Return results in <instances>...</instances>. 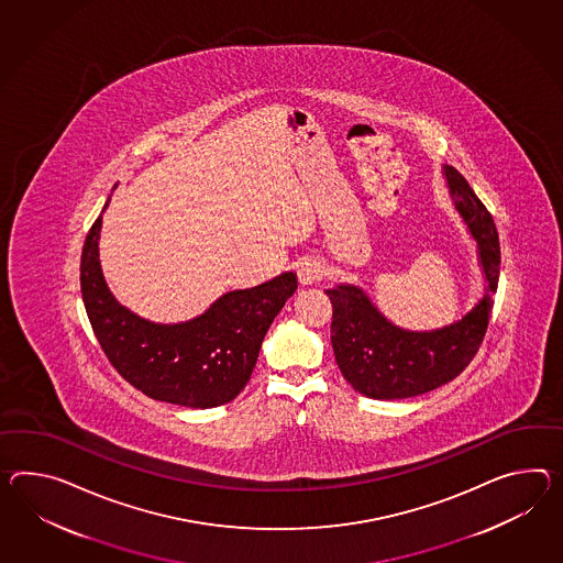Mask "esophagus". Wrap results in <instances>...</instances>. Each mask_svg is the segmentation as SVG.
Wrapping results in <instances>:
<instances>
[{
  "mask_svg": "<svg viewBox=\"0 0 563 563\" xmlns=\"http://www.w3.org/2000/svg\"><path fill=\"white\" fill-rule=\"evenodd\" d=\"M297 275L301 285H316L323 276L328 275V268L323 262L313 261V258H307L299 264L297 268Z\"/></svg>",
  "mask_w": 563,
  "mask_h": 563,
  "instance_id": "1",
  "label": "esophagus"
}]
</instances>
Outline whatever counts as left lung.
<instances>
[{"mask_svg": "<svg viewBox=\"0 0 563 563\" xmlns=\"http://www.w3.org/2000/svg\"><path fill=\"white\" fill-rule=\"evenodd\" d=\"M455 211L478 247L486 280L481 301L466 316L431 331L402 330L388 321L354 285L328 288L333 307L331 345L343 378L364 397L378 400L417 397L453 380L481 347L493 311V295L500 273V244L493 216L467 180L443 166Z\"/></svg>", "mask_w": 563, "mask_h": 563, "instance_id": "left-lung-1", "label": "left lung"}]
</instances>
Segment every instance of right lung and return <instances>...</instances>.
<instances>
[{
  "mask_svg": "<svg viewBox=\"0 0 563 563\" xmlns=\"http://www.w3.org/2000/svg\"><path fill=\"white\" fill-rule=\"evenodd\" d=\"M99 232L101 216L82 246L81 292L111 366L146 397L180 407L211 409L238 397L266 331L297 290V275L283 273L258 287L230 290L189 321L154 323L111 295L99 262Z\"/></svg>",
  "mask_w": 563,
  "mask_h": 563,
  "instance_id": "right-lung-1",
  "label": "right lung"
}]
</instances>
